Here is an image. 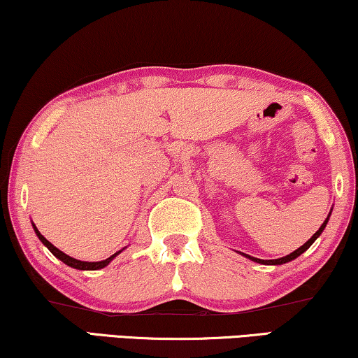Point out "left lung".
I'll return each instance as SVG.
<instances>
[{
	"label": "left lung",
	"mask_w": 358,
	"mask_h": 358,
	"mask_svg": "<svg viewBox=\"0 0 358 358\" xmlns=\"http://www.w3.org/2000/svg\"><path fill=\"white\" fill-rule=\"evenodd\" d=\"M328 218H329V215H328ZM328 218L327 220L323 222V225L318 228V231L313 234V236L308 239V241L303 244V246H301L299 249H296L294 252H291L289 255H285V257H281V259H275V260H262V259H255V257H250V255H248L246 254V257H249L250 260H254V262H259V264H266V265H281V264H286V262H291V260H294L296 257H299V255H301L302 252H306V250L312 246L313 244V241H315V239L320 236V234H322V231L324 230V227H327V223H328Z\"/></svg>",
	"instance_id": "8db88e82"
}]
</instances>
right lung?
I'll list each match as a JSON object with an SVG mask.
<instances>
[{
	"label": "right lung",
	"mask_w": 358,
	"mask_h": 358,
	"mask_svg": "<svg viewBox=\"0 0 358 358\" xmlns=\"http://www.w3.org/2000/svg\"><path fill=\"white\" fill-rule=\"evenodd\" d=\"M34 228H35V233H36V236H38V238H40V241H41L43 244H45V246H46L48 249L51 250L52 255H56V257L59 259V260H62L64 264L69 265V266H72V268H77V270H99V268H103V266L108 265V264L110 262V260L114 259L115 255L120 252V250H119V252L112 254L109 259H106V260H101V262H82V260H77V259H73V257H71V255L64 254L62 250H59V249H57L56 246H52V244H51L50 241H48V239H46L45 236H43V234H41L38 230H36V227H35V225H34Z\"/></svg>",
	"instance_id": "1"
}]
</instances>
